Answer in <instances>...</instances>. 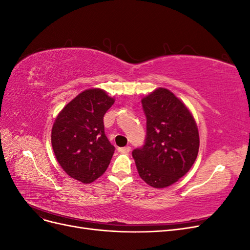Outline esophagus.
<instances>
[{
	"label": "esophagus",
	"instance_id": "obj_1",
	"mask_svg": "<svg viewBox=\"0 0 250 250\" xmlns=\"http://www.w3.org/2000/svg\"><path fill=\"white\" fill-rule=\"evenodd\" d=\"M118 150H119V152H121V153H128V152H130V151H131V147L126 146V147L119 148Z\"/></svg>",
	"mask_w": 250,
	"mask_h": 250
}]
</instances>
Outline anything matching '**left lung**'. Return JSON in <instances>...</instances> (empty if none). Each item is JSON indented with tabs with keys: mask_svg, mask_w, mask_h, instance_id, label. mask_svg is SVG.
Here are the masks:
<instances>
[{
	"mask_svg": "<svg viewBox=\"0 0 250 250\" xmlns=\"http://www.w3.org/2000/svg\"><path fill=\"white\" fill-rule=\"evenodd\" d=\"M146 116L144 145L132 151L141 178L149 186L169 187L191 169L199 150V133L192 113L167 88L143 98Z\"/></svg>",
	"mask_w": 250,
	"mask_h": 250,
	"instance_id": "obj_1",
	"label": "left lung"
}]
</instances>
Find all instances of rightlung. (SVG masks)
I'll return each mask as SVG.
<instances>
[{"label":"right lung","instance_id":"obj_1","mask_svg":"<svg viewBox=\"0 0 250 250\" xmlns=\"http://www.w3.org/2000/svg\"><path fill=\"white\" fill-rule=\"evenodd\" d=\"M113 102L102 89H86L65 105L53 125L51 142L57 162L83 184L99 178L115 152L103 124Z\"/></svg>","mask_w":250,"mask_h":250}]
</instances>
